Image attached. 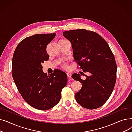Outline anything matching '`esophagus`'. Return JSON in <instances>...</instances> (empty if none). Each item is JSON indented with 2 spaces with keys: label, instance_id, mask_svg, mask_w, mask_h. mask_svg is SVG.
<instances>
[{
  "label": "esophagus",
  "instance_id": "34e87169",
  "mask_svg": "<svg viewBox=\"0 0 132 132\" xmlns=\"http://www.w3.org/2000/svg\"><path fill=\"white\" fill-rule=\"evenodd\" d=\"M67 77H68V78H71L72 75H71L70 73H67Z\"/></svg>",
  "mask_w": 132,
  "mask_h": 132
}]
</instances>
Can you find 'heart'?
Instances as JSON below:
<instances>
[{
  "mask_svg": "<svg viewBox=\"0 0 132 132\" xmlns=\"http://www.w3.org/2000/svg\"><path fill=\"white\" fill-rule=\"evenodd\" d=\"M68 40L67 39H61L59 40V43H61V42H67ZM62 66L64 68H67L68 67V65L67 63H65V62H64V63H62Z\"/></svg>",
  "mask_w": 132,
  "mask_h": 132,
  "instance_id": "obj_1",
  "label": "heart"
}]
</instances>
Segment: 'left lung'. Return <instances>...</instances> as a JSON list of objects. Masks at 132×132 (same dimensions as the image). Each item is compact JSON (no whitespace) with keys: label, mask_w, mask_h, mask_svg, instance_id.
I'll use <instances>...</instances> for the list:
<instances>
[{"label":"left lung","mask_w":132,"mask_h":132,"mask_svg":"<svg viewBox=\"0 0 132 132\" xmlns=\"http://www.w3.org/2000/svg\"><path fill=\"white\" fill-rule=\"evenodd\" d=\"M63 35L71 42L74 61L89 74L85 80L79 74L72 75L82 84L75 94L76 101L90 110L102 106L111 95L117 79V64L109 44L97 33L86 29L66 31Z\"/></svg>","instance_id":"obj_1"}]
</instances>
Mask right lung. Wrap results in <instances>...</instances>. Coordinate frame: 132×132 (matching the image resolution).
<instances>
[{
  "label": "right lung",
  "mask_w": 132,
  "mask_h": 132,
  "mask_svg": "<svg viewBox=\"0 0 132 132\" xmlns=\"http://www.w3.org/2000/svg\"><path fill=\"white\" fill-rule=\"evenodd\" d=\"M56 35L35 34L19 43L13 54L12 75L24 100L34 108L46 110L57 105L67 84L66 74L59 70L47 75L42 64L49 58L46 47Z\"/></svg>",
  "instance_id": "right-lung-1"
}]
</instances>
